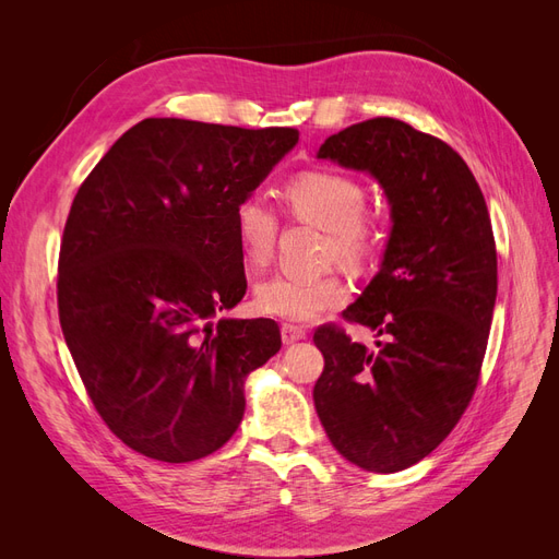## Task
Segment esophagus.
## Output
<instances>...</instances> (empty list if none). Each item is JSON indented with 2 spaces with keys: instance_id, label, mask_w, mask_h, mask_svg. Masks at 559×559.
Segmentation results:
<instances>
[{
  "instance_id": "esophagus-1",
  "label": "esophagus",
  "mask_w": 559,
  "mask_h": 559,
  "mask_svg": "<svg viewBox=\"0 0 559 559\" xmlns=\"http://www.w3.org/2000/svg\"><path fill=\"white\" fill-rule=\"evenodd\" d=\"M306 326H298V324H289V321H284L282 324V341L286 343V345H292V343H296V341H302V337H306Z\"/></svg>"
}]
</instances>
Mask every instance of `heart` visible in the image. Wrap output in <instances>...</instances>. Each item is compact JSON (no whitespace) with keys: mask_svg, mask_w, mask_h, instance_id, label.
<instances>
[{"mask_svg":"<svg viewBox=\"0 0 559 559\" xmlns=\"http://www.w3.org/2000/svg\"><path fill=\"white\" fill-rule=\"evenodd\" d=\"M284 200L292 216L329 228V257L347 263L366 261L380 235L378 218L366 205L359 179L337 170H306L284 186ZM235 235L249 267L261 270L275 257L280 216L261 193L245 195L235 207ZM347 286L333 275H275L253 292V306L261 314L306 321L345 302Z\"/></svg>","mask_w":559,"mask_h":559,"instance_id":"obj_1","label":"heart"}]
</instances>
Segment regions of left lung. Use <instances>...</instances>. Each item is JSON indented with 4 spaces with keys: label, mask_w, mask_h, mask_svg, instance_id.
I'll return each mask as SVG.
<instances>
[{
    "label": "left lung",
    "mask_w": 559,
    "mask_h": 559,
    "mask_svg": "<svg viewBox=\"0 0 559 559\" xmlns=\"http://www.w3.org/2000/svg\"><path fill=\"white\" fill-rule=\"evenodd\" d=\"M319 158L373 175L392 205L380 273L343 317L373 329L376 349L324 324L314 408L347 462L396 473L425 460L476 392L497 300V245L464 158L399 118L354 123Z\"/></svg>",
    "instance_id": "obj_1"
}]
</instances>
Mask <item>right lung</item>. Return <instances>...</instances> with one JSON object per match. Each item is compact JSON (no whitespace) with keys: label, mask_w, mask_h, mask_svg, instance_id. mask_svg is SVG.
<instances>
[{"label":"right lung","mask_w":559,"mask_h":559,"mask_svg":"<svg viewBox=\"0 0 559 559\" xmlns=\"http://www.w3.org/2000/svg\"><path fill=\"white\" fill-rule=\"evenodd\" d=\"M296 142V128L144 118L81 183L60 326L95 411L134 452L195 462L238 431L245 378L282 335L273 319H212L247 292L235 207Z\"/></svg>","instance_id":"obj_1"}]
</instances>
